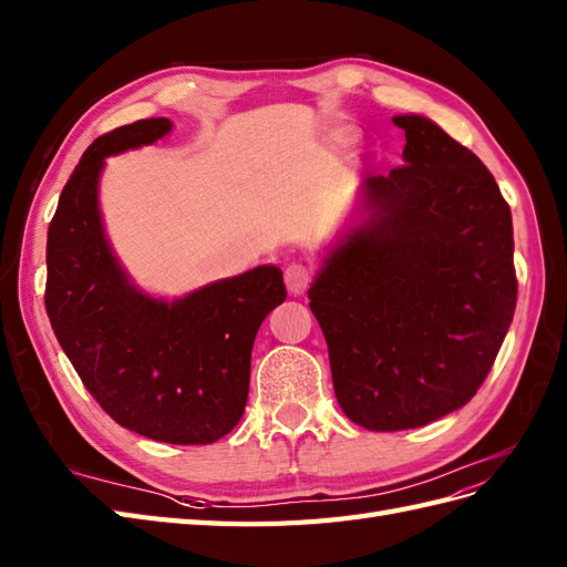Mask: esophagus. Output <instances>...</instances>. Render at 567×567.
I'll return each instance as SVG.
<instances>
[{
	"instance_id": "34e87169",
	"label": "esophagus",
	"mask_w": 567,
	"mask_h": 567,
	"mask_svg": "<svg viewBox=\"0 0 567 567\" xmlns=\"http://www.w3.org/2000/svg\"><path fill=\"white\" fill-rule=\"evenodd\" d=\"M284 276H286V286H288V291H291L293 296L306 293V291H308V286L312 284V271H310V267H306V265H298V261H293V265H288Z\"/></svg>"
}]
</instances>
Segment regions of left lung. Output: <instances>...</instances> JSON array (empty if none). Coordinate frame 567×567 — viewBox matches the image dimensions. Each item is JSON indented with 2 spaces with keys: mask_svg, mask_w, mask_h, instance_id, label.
Instances as JSON below:
<instances>
[{
  "mask_svg": "<svg viewBox=\"0 0 567 567\" xmlns=\"http://www.w3.org/2000/svg\"><path fill=\"white\" fill-rule=\"evenodd\" d=\"M404 165L368 175V218L308 291L337 402L368 431H406L472 399L517 306L513 214L491 171L421 115Z\"/></svg>",
  "mask_w": 567,
  "mask_h": 567,
  "instance_id": "8db88e82",
  "label": "left lung"
}]
</instances>
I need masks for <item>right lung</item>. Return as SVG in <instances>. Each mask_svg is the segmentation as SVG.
I'll use <instances>...</instances> for the list:
<instances>
[{"instance_id": "add662e5", "label": "right lung", "mask_w": 567, "mask_h": 567, "mask_svg": "<svg viewBox=\"0 0 567 567\" xmlns=\"http://www.w3.org/2000/svg\"><path fill=\"white\" fill-rule=\"evenodd\" d=\"M171 120L99 136L66 179L48 228L45 310L84 388L127 431L173 445H209L243 419L252 343L286 300L281 269L257 267L163 302L122 274L99 216L103 158L151 144Z\"/></svg>"}]
</instances>
